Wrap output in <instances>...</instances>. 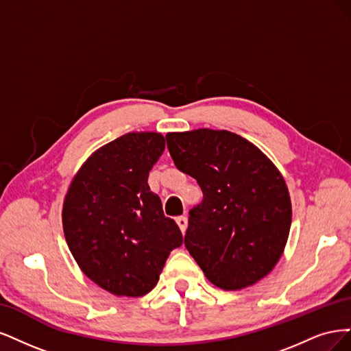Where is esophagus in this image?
I'll return each instance as SVG.
<instances>
[{"label":"esophagus","mask_w":351,"mask_h":351,"mask_svg":"<svg viewBox=\"0 0 351 351\" xmlns=\"http://www.w3.org/2000/svg\"><path fill=\"white\" fill-rule=\"evenodd\" d=\"M176 223H178V226H179V229L182 230V233H185V230H186V228H188V219H186L185 216H179V217L176 219Z\"/></svg>","instance_id":"34e87169"}]
</instances>
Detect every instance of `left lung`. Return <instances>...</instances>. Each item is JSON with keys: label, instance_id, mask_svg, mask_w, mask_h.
Here are the masks:
<instances>
[{"label": "left lung", "instance_id": "8db88e82", "mask_svg": "<svg viewBox=\"0 0 351 351\" xmlns=\"http://www.w3.org/2000/svg\"><path fill=\"white\" fill-rule=\"evenodd\" d=\"M166 141L175 166L202 191L189 210L188 252L214 286L255 285L278 263L290 232L291 202L278 169L230 131L169 132Z\"/></svg>", "mask_w": 351, "mask_h": 351}]
</instances>
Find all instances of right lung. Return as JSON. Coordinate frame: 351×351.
<instances>
[{"label": "right lung", "mask_w": 351, "mask_h": 351, "mask_svg": "<svg viewBox=\"0 0 351 351\" xmlns=\"http://www.w3.org/2000/svg\"><path fill=\"white\" fill-rule=\"evenodd\" d=\"M163 150L162 134L122 135L88 157L65 195L70 251L83 273L112 295H147L169 254L182 245L178 224L147 184Z\"/></svg>", "instance_id": "1"}]
</instances>
